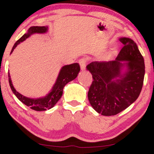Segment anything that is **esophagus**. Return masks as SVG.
<instances>
[{
	"label": "esophagus",
	"instance_id": "obj_1",
	"mask_svg": "<svg viewBox=\"0 0 154 154\" xmlns=\"http://www.w3.org/2000/svg\"><path fill=\"white\" fill-rule=\"evenodd\" d=\"M87 60H87L86 57H82V58L79 60V64H80L81 70H85V68H86Z\"/></svg>",
	"mask_w": 154,
	"mask_h": 154
}]
</instances>
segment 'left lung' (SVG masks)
<instances>
[{
  "label": "left lung",
  "mask_w": 154,
  "mask_h": 154,
  "mask_svg": "<svg viewBox=\"0 0 154 154\" xmlns=\"http://www.w3.org/2000/svg\"><path fill=\"white\" fill-rule=\"evenodd\" d=\"M119 40L124 47L116 60L91 62L86 66L93 78L88 91L89 103L96 112L106 116L117 115L130 106L139 97L143 86V57L133 40ZM125 67L126 71L122 72Z\"/></svg>",
  "instance_id": "8db88e82"
}]
</instances>
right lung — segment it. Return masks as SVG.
Segmentation results:
<instances>
[{"instance_id":"right-lung-1","label":"right lung","mask_w":154,"mask_h":154,"mask_svg":"<svg viewBox=\"0 0 154 154\" xmlns=\"http://www.w3.org/2000/svg\"><path fill=\"white\" fill-rule=\"evenodd\" d=\"M48 29V27H38V26H33V27H29L28 32L24 34V35H22L15 43L10 54H12V52L14 51L15 47L20 42H22L26 38L30 36V35L33 33H45V32H47ZM80 67L78 63H73V64L63 66L60 70V74H59L58 77L57 79V81H56L55 84L53 86L50 93H48L45 97H40V98H29V97H25V96L18 93L12 86L10 73H8L9 83H10V88L12 89V92L15 94L17 98L20 101L22 102L24 104L29 106L32 109L35 110V111H45V110L50 109L55 106L56 103L58 102V100L61 98L62 95H63L64 86L68 83H69L70 81L74 80L77 77V74L80 72Z\"/></svg>"}]
</instances>
